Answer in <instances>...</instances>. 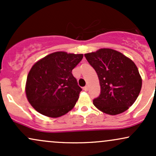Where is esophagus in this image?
<instances>
[{"mask_svg":"<svg viewBox=\"0 0 156 156\" xmlns=\"http://www.w3.org/2000/svg\"><path fill=\"white\" fill-rule=\"evenodd\" d=\"M83 90L86 91V92H87V91L89 90V86H86V87H83Z\"/></svg>","mask_w":156,"mask_h":156,"instance_id":"obj_1","label":"esophagus"}]
</instances>
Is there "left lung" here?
Segmentation results:
<instances>
[{
    "label": "left lung",
    "mask_w": 156,
    "mask_h": 156,
    "mask_svg": "<svg viewBox=\"0 0 156 156\" xmlns=\"http://www.w3.org/2000/svg\"><path fill=\"white\" fill-rule=\"evenodd\" d=\"M84 55L96 71L101 85V94L93 101L94 106L109 115L128 110L137 99L142 85L135 63L110 48H101Z\"/></svg>",
    "instance_id": "8db88e82"
}]
</instances>
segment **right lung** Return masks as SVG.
Returning a JSON list of instances; mask_svg holds the SVG:
<instances>
[{
  "label": "right lung",
  "instance_id": "add662e5",
  "mask_svg": "<svg viewBox=\"0 0 156 156\" xmlns=\"http://www.w3.org/2000/svg\"><path fill=\"white\" fill-rule=\"evenodd\" d=\"M82 58L83 54L58 51L32 66L25 90L28 102L37 112L56 118L74 108L82 89L72 70Z\"/></svg>",
  "mask_w": 156,
  "mask_h": 156
}]
</instances>
